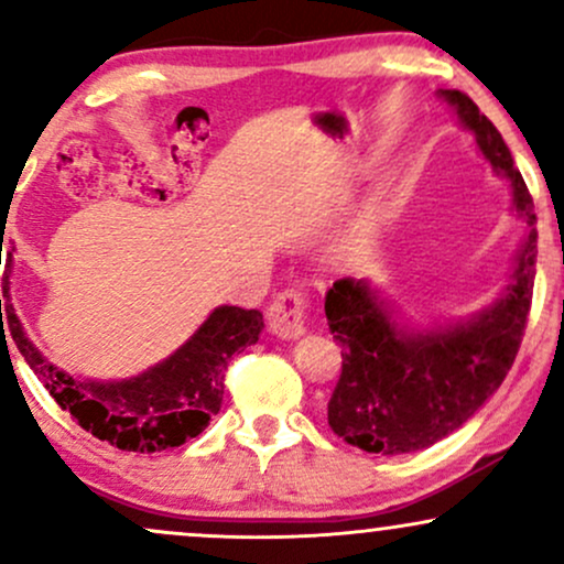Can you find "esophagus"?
<instances>
[{
  "label": "esophagus",
  "instance_id": "esophagus-1",
  "mask_svg": "<svg viewBox=\"0 0 564 564\" xmlns=\"http://www.w3.org/2000/svg\"><path fill=\"white\" fill-rule=\"evenodd\" d=\"M307 296L302 291L289 289L281 291L270 304V328L281 338H300L304 330V321H307Z\"/></svg>",
  "mask_w": 564,
  "mask_h": 564
}]
</instances>
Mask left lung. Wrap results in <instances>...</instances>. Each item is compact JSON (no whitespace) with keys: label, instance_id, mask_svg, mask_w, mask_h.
<instances>
[{"label":"left lung","instance_id":"8db88e82","mask_svg":"<svg viewBox=\"0 0 564 564\" xmlns=\"http://www.w3.org/2000/svg\"><path fill=\"white\" fill-rule=\"evenodd\" d=\"M480 154L512 183V209L531 223L505 294L470 321L406 330L365 281L341 278L325 294L328 328L341 344V378L328 402L338 438L370 454H410L470 420L499 389L518 357L535 278L533 199L497 126L457 88H441Z\"/></svg>","mask_w":564,"mask_h":564}]
</instances>
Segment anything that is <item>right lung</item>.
I'll use <instances>...</instances> for the list:
<instances>
[{"label": "right lung", "mask_w": 564, "mask_h": 564, "mask_svg": "<svg viewBox=\"0 0 564 564\" xmlns=\"http://www.w3.org/2000/svg\"><path fill=\"white\" fill-rule=\"evenodd\" d=\"M7 325L39 381L80 429L118 449L141 454L173 449L207 429L220 412L230 357L257 344L264 328L260 310L223 304L181 349L141 376L126 381H80L46 362L29 341L10 302Z\"/></svg>", "instance_id": "1"}]
</instances>
